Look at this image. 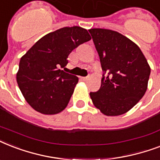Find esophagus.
<instances>
[{
  "label": "esophagus",
  "mask_w": 160,
  "mask_h": 160,
  "mask_svg": "<svg viewBox=\"0 0 160 160\" xmlns=\"http://www.w3.org/2000/svg\"><path fill=\"white\" fill-rule=\"evenodd\" d=\"M88 79H89V77H81V80H84V81H85V80H87Z\"/></svg>",
  "instance_id": "34e87169"
}]
</instances>
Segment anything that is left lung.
<instances>
[{
	"instance_id": "8db88e82",
	"label": "left lung",
	"mask_w": 160,
	"mask_h": 160,
	"mask_svg": "<svg viewBox=\"0 0 160 160\" xmlns=\"http://www.w3.org/2000/svg\"><path fill=\"white\" fill-rule=\"evenodd\" d=\"M104 71L92 102L107 116L126 113L139 102L148 87L150 67L136 44L117 31L89 30Z\"/></svg>"
}]
</instances>
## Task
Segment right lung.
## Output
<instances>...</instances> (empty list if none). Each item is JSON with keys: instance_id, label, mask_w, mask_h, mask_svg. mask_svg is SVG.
Segmentation results:
<instances>
[{"instance_id": "obj_1", "label": "right lung", "mask_w": 160, "mask_h": 160, "mask_svg": "<svg viewBox=\"0 0 160 160\" xmlns=\"http://www.w3.org/2000/svg\"><path fill=\"white\" fill-rule=\"evenodd\" d=\"M90 39L82 27H63L44 36L21 58L16 81L35 110L55 114L65 109L79 79L60 68L74 49Z\"/></svg>"}]
</instances>
